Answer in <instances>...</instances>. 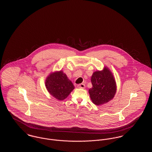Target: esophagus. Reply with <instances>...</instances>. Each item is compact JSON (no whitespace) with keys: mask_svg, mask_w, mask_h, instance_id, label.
Returning <instances> with one entry per match:
<instances>
[{"mask_svg":"<svg viewBox=\"0 0 152 152\" xmlns=\"http://www.w3.org/2000/svg\"><path fill=\"white\" fill-rule=\"evenodd\" d=\"M77 87L80 88H85V84H80L77 85Z\"/></svg>","mask_w":152,"mask_h":152,"instance_id":"1","label":"esophagus"}]
</instances>
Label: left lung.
Segmentation results:
<instances>
[{"mask_svg":"<svg viewBox=\"0 0 152 152\" xmlns=\"http://www.w3.org/2000/svg\"><path fill=\"white\" fill-rule=\"evenodd\" d=\"M92 87L89 89L91 100L100 105L111 100L116 92V84L112 73L107 67L94 72L91 77Z\"/></svg>","mask_w":152,"mask_h":152,"instance_id":"left-lung-1","label":"left lung"}]
</instances>
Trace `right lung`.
Instances as JSON below:
<instances>
[{
  "label": "right lung",
  "mask_w": 152,
  "mask_h": 152,
  "mask_svg": "<svg viewBox=\"0 0 152 152\" xmlns=\"http://www.w3.org/2000/svg\"><path fill=\"white\" fill-rule=\"evenodd\" d=\"M45 83L48 92L58 100H64L75 88L71 81L62 71L51 73Z\"/></svg>",
  "instance_id": "add662e5"
}]
</instances>
